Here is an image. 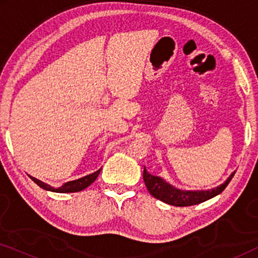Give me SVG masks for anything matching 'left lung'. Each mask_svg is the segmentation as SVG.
<instances>
[{
    "label": "left lung",
    "mask_w": 258,
    "mask_h": 258,
    "mask_svg": "<svg viewBox=\"0 0 258 258\" xmlns=\"http://www.w3.org/2000/svg\"><path fill=\"white\" fill-rule=\"evenodd\" d=\"M234 175L235 172H232L225 179L224 183H222L221 185L216 186V188L190 191V190H179L177 188H174V186L165 182L163 178L149 174L146 168L143 170V179L150 195L154 196L155 199L162 201V202L175 207L195 206V204H200L204 202V201H208L215 196L220 195L227 188V185L231 181V178L234 177Z\"/></svg>",
    "instance_id": "left-lung-1"
}]
</instances>
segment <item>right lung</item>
<instances>
[{
    "instance_id": "right-lung-1",
    "label": "right lung",
    "mask_w": 258,
    "mask_h": 258,
    "mask_svg": "<svg viewBox=\"0 0 258 258\" xmlns=\"http://www.w3.org/2000/svg\"><path fill=\"white\" fill-rule=\"evenodd\" d=\"M101 169H98L97 171L93 172V174L84 176L82 178L75 179V181H69L63 183L61 186H57V188H54V186L47 184V183L40 181V179L33 177V176H29V177L33 179V181L36 183V184L40 186V188L47 190V191H52V192H61V194H67V192H77L81 191V190L86 189L89 186L91 183H93L95 179L97 178V176L100 175Z\"/></svg>"
}]
</instances>
